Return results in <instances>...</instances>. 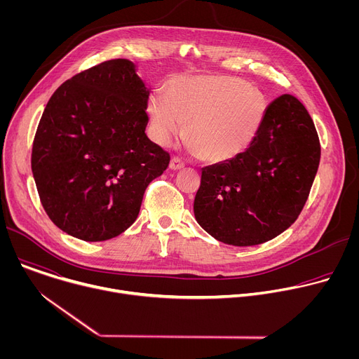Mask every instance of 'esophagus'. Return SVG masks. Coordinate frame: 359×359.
I'll return each mask as SVG.
<instances>
[{
  "mask_svg": "<svg viewBox=\"0 0 359 359\" xmlns=\"http://www.w3.org/2000/svg\"><path fill=\"white\" fill-rule=\"evenodd\" d=\"M169 168H170L172 170H180V169H183V168H184V163H183L179 158H176V156H175V158H172Z\"/></svg>",
  "mask_w": 359,
  "mask_h": 359,
  "instance_id": "34e87169",
  "label": "esophagus"
}]
</instances>
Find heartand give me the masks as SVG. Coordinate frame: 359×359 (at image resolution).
I'll use <instances>...</instances> for the list:
<instances>
[{
  "label": "heart",
  "instance_id": "obj_1",
  "mask_svg": "<svg viewBox=\"0 0 359 359\" xmlns=\"http://www.w3.org/2000/svg\"><path fill=\"white\" fill-rule=\"evenodd\" d=\"M147 111L156 140L168 146L184 133L208 162L230 161L257 135L266 112L264 93L229 75L172 76L165 95L150 96Z\"/></svg>",
  "mask_w": 359,
  "mask_h": 359
}]
</instances>
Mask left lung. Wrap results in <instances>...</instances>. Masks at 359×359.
I'll use <instances>...</instances> for the list:
<instances>
[{"label": "left lung", "mask_w": 359, "mask_h": 359, "mask_svg": "<svg viewBox=\"0 0 359 359\" xmlns=\"http://www.w3.org/2000/svg\"><path fill=\"white\" fill-rule=\"evenodd\" d=\"M320 158L310 114L295 96H278L243 153L201 169L193 204L197 223L216 240L238 247L277 237L299 216Z\"/></svg>", "instance_id": "obj_1"}]
</instances>
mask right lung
<instances>
[{
  "mask_svg": "<svg viewBox=\"0 0 359 359\" xmlns=\"http://www.w3.org/2000/svg\"><path fill=\"white\" fill-rule=\"evenodd\" d=\"M149 89L129 60L64 82L39 121L31 168L42 206L67 234L105 241L136 220L170 156L144 133Z\"/></svg>",
  "mask_w": 359,
  "mask_h": 359,
  "instance_id": "1",
  "label": "right lung"
}]
</instances>
